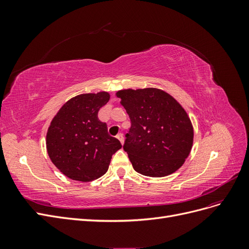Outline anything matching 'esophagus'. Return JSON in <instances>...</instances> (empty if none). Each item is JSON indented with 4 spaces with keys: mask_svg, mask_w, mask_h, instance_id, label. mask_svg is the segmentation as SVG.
<instances>
[{
    "mask_svg": "<svg viewBox=\"0 0 249 249\" xmlns=\"http://www.w3.org/2000/svg\"><path fill=\"white\" fill-rule=\"evenodd\" d=\"M117 139L122 142V144H124V134L123 133H119V134H117Z\"/></svg>",
    "mask_w": 249,
    "mask_h": 249,
    "instance_id": "obj_1",
    "label": "esophagus"
}]
</instances>
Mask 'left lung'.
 Instances as JSON below:
<instances>
[{"instance_id":"1","label":"left lung","mask_w":249,"mask_h":249,"mask_svg":"<svg viewBox=\"0 0 249 249\" xmlns=\"http://www.w3.org/2000/svg\"><path fill=\"white\" fill-rule=\"evenodd\" d=\"M116 95L131 119L124 149L133 168L153 178L177 171L193 143V127L183 107L157 88L119 90Z\"/></svg>"}]
</instances>
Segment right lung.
<instances>
[{"instance_id":"right-lung-1","label":"right lung","mask_w":249,"mask_h":249,"mask_svg":"<svg viewBox=\"0 0 249 249\" xmlns=\"http://www.w3.org/2000/svg\"><path fill=\"white\" fill-rule=\"evenodd\" d=\"M109 99L105 91L77 95L53 118L47 133L48 154L67 178L81 182L101 178L112 155L122 148L119 140L108 134L107 124L97 117Z\"/></svg>"}]
</instances>
